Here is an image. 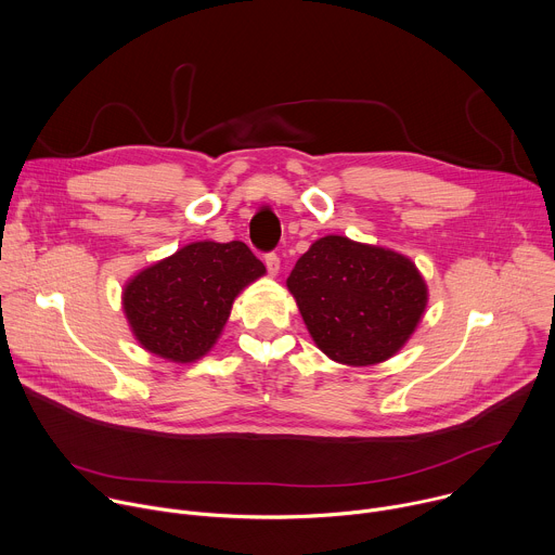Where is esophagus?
Masks as SVG:
<instances>
[{"mask_svg":"<svg viewBox=\"0 0 555 555\" xmlns=\"http://www.w3.org/2000/svg\"><path fill=\"white\" fill-rule=\"evenodd\" d=\"M264 264H267V271L271 275H278L280 273V256L278 254H267L264 256Z\"/></svg>","mask_w":555,"mask_h":555,"instance_id":"obj_1","label":"esophagus"}]
</instances>
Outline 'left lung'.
I'll use <instances>...</instances> for the list:
<instances>
[{
    "instance_id": "obj_1",
    "label": "left lung",
    "mask_w": 555,
    "mask_h": 555,
    "mask_svg": "<svg viewBox=\"0 0 555 555\" xmlns=\"http://www.w3.org/2000/svg\"><path fill=\"white\" fill-rule=\"evenodd\" d=\"M286 286L317 348L354 367L391 359L428 301L426 284L406 256L346 236L314 241Z\"/></svg>"
}]
</instances>
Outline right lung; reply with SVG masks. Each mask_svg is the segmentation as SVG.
Listing matches in <instances>:
<instances>
[{
	"label": "right lung",
	"instance_id": "add662e5",
	"mask_svg": "<svg viewBox=\"0 0 555 555\" xmlns=\"http://www.w3.org/2000/svg\"><path fill=\"white\" fill-rule=\"evenodd\" d=\"M264 273L241 241L190 243L129 280L122 308L144 350L194 363L220 337L238 293Z\"/></svg>",
	"mask_w": 555,
	"mask_h": 555
}]
</instances>
